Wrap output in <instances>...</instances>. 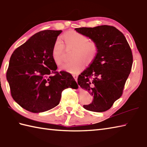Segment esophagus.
Instances as JSON below:
<instances>
[{
  "instance_id": "esophagus-1",
  "label": "esophagus",
  "mask_w": 147,
  "mask_h": 147,
  "mask_svg": "<svg viewBox=\"0 0 147 147\" xmlns=\"http://www.w3.org/2000/svg\"><path fill=\"white\" fill-rule=\"evenodd\" d=\"M73 77H74V79L76 80V81H77V77H78V76H77V75H74Z\"/></svg>"
}]
</instances>
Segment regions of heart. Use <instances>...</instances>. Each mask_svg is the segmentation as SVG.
I'll use <instances>...</instances> for the list:
<instances>
[{
    "instance_id": "obj_1",
    "label": "heart",
    "mask_w": 147,
    "mask_h": 147,
    "mask_svg": "<svg viewBox=\"0 0 147 147\" xmlns=\"http://www.w3.org/2000/svg\"><path fill=\"white\" fill-rule=\"evenodd\" d=\"M64 40L68 49H75L73 53L74 60L62 65L60 68L71 74H77L83 67L84 63L89 65L94 61L98 52L97 44L89 40L87 36L76 32H68L64 35ZM64 45L60 38H57L53 45L52 58L57 65L63 60Z\"/></svg>"
}]
</instances>
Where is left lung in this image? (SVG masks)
Instances as JSON below:
<instances>
[{
  "label": "left lung",
  "mask_w": 147,
  "mask_h": 147,
  "mask_svg": "<svg viewBox=\"0 0 147 147\" xmlns=\"http://www.w3.org/2000/svg\"><path fill=\"white\" fill-rule=\"evenodd\" d=\"M95 42L98 52L94 61L79 75L77 82L93 96L84 105L89 111H107L121 96L133 65V55L125 36L114 26L75 28Z\"/></svg>",
  "instance_id": "obj_1"
}]
</instances>
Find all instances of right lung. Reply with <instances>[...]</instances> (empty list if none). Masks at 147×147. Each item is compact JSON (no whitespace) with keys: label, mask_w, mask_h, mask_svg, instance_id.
I'll list each match as a JSON object with an SVG mask.
<instances>
[{"label":"right lung","mask_w":147,"mask_h":147,"mask_svg":"<svg viewBox=\"0 0 147 147\" xmlns=\"http://www.w3.org/2000/svg\"><path fill=\"white\" fill-rule=\"evenodd\" d=\"M62 30L41 31L15 49L10 58L7 80L11 96L24 109L33 113L56 107L61 92L78 85L67 71H57L52 58L53 45Z\"/></svg>","instance_id":"1"}]
</instances>
